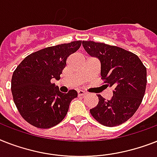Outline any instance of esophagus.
Wrapping results in <instances>:
<instances>
[{
  "instance_id": "34e87169",
  "label": "esophagus",
  "mask_w": 157,
  "mask_h": 157,
  "mask_svg": "<svg viewBox=\"0 0 157 157\" xmlns=\"http://www.w3.org/2000/svg\"><path fill=\"white\" fill-rule=\"evenodd\" d=\"M77 94H78V96L84 97L87 94V93L85 91H83V90H78V91H77Z\"/></svg>"
}]
</instances>
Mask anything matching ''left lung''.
Returning a JSON list of instances; mask_svg holds the SVG:
<instances>
[{
    "mask_svg": "<svg viewBox=\"0 0 157 157\" xmlns=\"http://www.w3.org/2000/svg\"><path fill=\"white\" fill-rule=\"evenodd\" d=\"M82 45L90 56L98 59L101 79L114 88L109 101L98 94V104L90 109L92 116L106 127L125 123L136 113L144 98L146 67L136 54L116 46L94 41H83Z\"/></svg>",
    "mask_w": 157,
    "mask_h": 157,
    "instance_id": "obj_1",
    "label": "left lung"
}]
</instances>
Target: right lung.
Instances as JSON below:
<instances>
[{"label":"right lung","mask_w":157,"mask_h":157,"mask_svg":"<svg viewBox=\"0 0 157 157\" xmlns=\"http://www.w3.org/2000/svg\"><path fill=\"white\" fill-rule=\"evenodd\" d=\"M81 45V41H73L43 48L29 55L17 67L11 91L19 113L27 123L47 129L64 118L77 92L63 94L51 81L60 79L67 58Z\"/></svg>","instance_id":"add662e5"}]
</instances>
